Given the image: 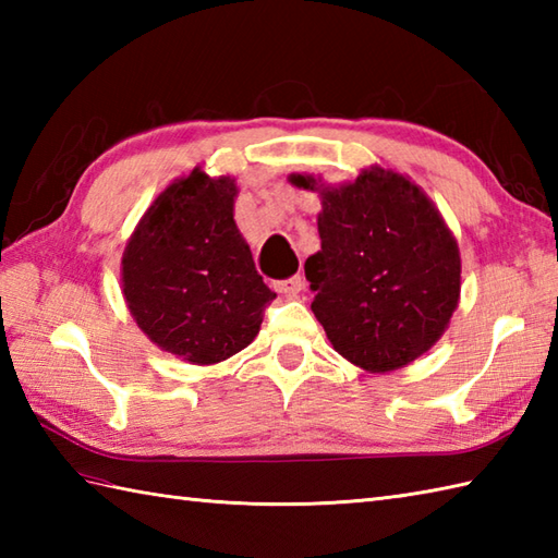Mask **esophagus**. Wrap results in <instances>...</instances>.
Segmentation results:
<instances>
[{
    "instance_id": "34e87169",
    "label": "esophagus",
    "mask_w": 558,
    "mask_h": 558,
    "mask_svg": "<svg viewBox=\"0 0 558 558\" xmlns=\"http://www.w3.org/2000/svg\"><path fill=\"white\" fill-rule=\"evenodd\" d=\"M272 288H276L282 294H290V298H294V294H300L304 290V278L292 276L288 280H278V282H272Z\"/></svg>"
}]
</instances>
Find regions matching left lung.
Instances as JSON below:
<instances>
[{
    "mask_svg": "<svg viewBox=\"0 0 558 558\" xmlns=\"http://www.w3.org/2000/svg\"><path fill=\"white\" fill-rule=\"evenodd\" d=\"M322 187V252L306 258L312 312L336 352L366 372H393L444 336L460 298L453 234L420 186L386 170Z\"/></svg>",
    "mask_w": 558,
    "mask_h": 558,
    "instance_id": "left-lung-1",
    "label": "left lung"
}]
</instances>
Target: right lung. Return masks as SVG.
Masks as SVG:
<instances>
[{
	"label": "right lung",
	"instance_id": "right-lung-1",
	"mask_svg": "<svg viewBox=\"0 0 558 558\" xmlns=\"http://www.w3.org/2000/svg\"><path fill=\"white\" fill-rule=\"evenodd\" d=\"M234 196L230 177L194 170L153 201L124 248L129 312L158 348L192 364L244 350L276 300L236 230Z\"/></svg>",
	"mask_w": 558,
	"mask_h": 558
}]
</instances>
